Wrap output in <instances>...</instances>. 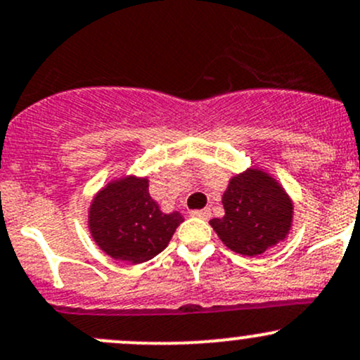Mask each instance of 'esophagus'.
I'll list each match as a JSON object with an SVG mask.
<instances>
[{
	"label": "esophagus",
	"instance_id": "obj_1",
	"mask_svg": "<svg viewBox=\"0 0 360 360\" xmlns=\"http://www.w3.org/2000/svg\"><path fill=\"white\" fill-rule=\"evenodd\" d=\"M193 217H200L203 221H209L210 219V209H202V210H191Z\"/></svg>",
	"mask_w": 360,
	"mask_h": 360
}]
</instances>
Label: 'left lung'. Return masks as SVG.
<instances>
[{"mask_svg": "<svg viewBox=\"0 0 360 360\" xmlns=\"http://www.w3.org/2000/svg\"><path fill=\"white\" fill-rule=\"evenodd\" d=\"M224 217L212 219L222 243L240 255L257 257L290 233L293 203L281 184L260 169L231 177L222 195Z\"/></svg>", "mask_w": 360, "mask_h": 360, "instance_id": "left-lung-1", "label": "left lung"}]
</instances>
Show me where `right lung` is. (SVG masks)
Masks as SVG:
<instances>
[{
    "label": "right lung",
    "mask_w": 360,
    "mask_h": 360,
    "mask_svg": "<svg viewBox=\"0 0 360 360\" xmlns=\"http://www.w3.org/2000/svg\"><path fill=\"white\" fill-rule=\"evenodd\" d=\"M88 222L91 236L107 255L141 264L167 247L183 215L164 214L150 196L148 179L127 176L96 193Z\"/></svg>",
    "instance_id": "right-lung-1"
}]
</instances>
